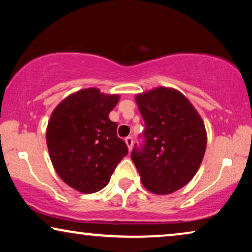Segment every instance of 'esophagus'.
<instances>
[{"instance_id":"1","label":"esophagus","mask_w":252,"mask_h":252,"mask_svg":"<svg viewBox=\"0 0 252 252\" xmlns=\"http://www.w3.org/2000/svg\"><path fill=\"white\" fill-rule=\"evenodd\" d=\"M125 142L127 144V147H128L129 150H132L133 148V137L132 136H127L125 139Z\"/></svg>"}]
</instances>
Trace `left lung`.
<instances>
[{
	"mask_svg": "<svg viewBox=\"0 0 252 252\" xmlns=\"http://www.w3.org/2000/svg\"><path fill=\"white\" fill-rule=\"evenodd\" d=\"M146 128L143 142L130 154L141 181L154 194L184 187L198 171L206 149L203 120L188 98L172 88L158 87L136 95Z\"/></svg>",
	"mask_w": 252,
	"mask_h": 252,
	"instance_id": "8db88e82",
	"label": "left lung"
}]
</instances>
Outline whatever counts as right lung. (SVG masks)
Segmentation results:
<instances>
[{
  "label": "right lung",
  "instance_id": "add662e5",
  "mask_svg": "<svg viewBox=\"0 0 252 252\" xmlns=\"http://www.w3.org/2000/svg\"><path fill=\"white\" fill-rule=\"evenodd\" d=\"M118 101V95H105L97 88L82 89L63 99L50 117L47 146L51 163L75 190H101L128 154L125 141L117 136L118 125L109 119Z\"/></svg>",
  "mask_w": 252,
  "mask_h": 252
}]
</instances>
